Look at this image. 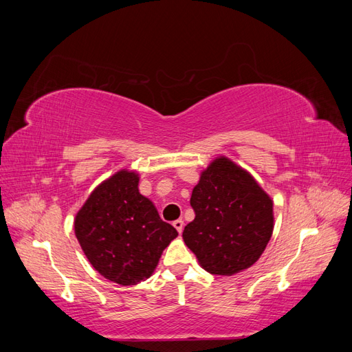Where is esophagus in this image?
I'll list each match as a JSON object with an SVG mask.
<instances>
[{
    "label": "esophagus",
    "mask_w": 352,
    "mask_h": 352,
    "mask_svg": "<svg viewBox=\"0 0 352 352\" xmlns=\"http://www.w3.org/2000/svg\"><path fill=\"white\" fill-rule=\"evenodd\" d=\"M173 226H175V229H176L179 233H182V230H184V220H182V219L175 220V221H173Z\"/></svg>",
    "instance_id": "34e87169"
}]
</instances>
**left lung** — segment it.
<instances>
[{
	"instance_id": "obj_1",
	"label": "left lung",
	"mask_w": 352,
	"mask_h": 352,
	"mask_svg": "<svg viewBox=\"0 0 352 352\" xmlns=\"http://www.w3.org/2000/svg\"><path fill=\"white\" fill-rule=\"evenodd\" d=\"M195 219L182 233L202 269L232 276L257 261L272 238L273 201L247 170L217 157L192 189Z\"/></svg>"
}]
</instances>
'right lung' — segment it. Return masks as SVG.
Here are the masks:
<instances>
[{
    "label": "right lung",
    "instance_id": "right-lung-1",
    "mask_svg": "<svg viewBox=\"0 0 352 352\" xmlns=\"http://www.w3.org/2000/svg\"><path fill=\"white\" fill-rule=\"evenodd\" d=\"M138 185L140 175L119 170L92 190L74 217V235L92 267L122 286L150 278L177 236Z\"/></svg>",
    "mask_w": 352,
    "mask_h": 352
}]
</instances>
